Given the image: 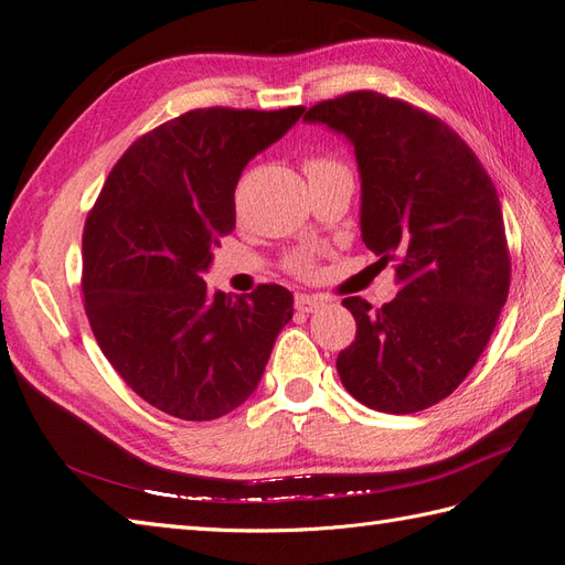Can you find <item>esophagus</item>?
<instances>
[{"instance_id": "34e87169", "label": "esophagus", "mask_w": 565, "mask_h": 565, "mask_svg": "<svg viewBox=\"0 0 565 565\" xmlns=\"http://www.w3.org/2000/svg\"><path fill=\"white\" fill-rule=\"evenodd\" d=\"M324 299L320 295H297L295 297V309L301 313H313L318 309H322Z\"/></svg>"}]
</instances>
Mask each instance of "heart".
Returning <instances> with one entry per match:
<instances>
[{
	"mask_svg": "<svg viewBox=\"0 0 565 565\" xmlns=\"http://www.w3.org/2000/svg\"><path fill=\"white\" fill-rule=\"evenodd\" d=\"M306 174L309 177H316V174H324V172H347V167L341 164L339 160L330 158V156H313L306 160ZM285 266L297 273V276H309V273L316 268V262H313V254L311 252H292L285 259Z\"/></svg>",
	"mask_w": 565,
	"mask_h": 565,
	"instance_id": "1",
	"label": "heart"
}]
</instances>
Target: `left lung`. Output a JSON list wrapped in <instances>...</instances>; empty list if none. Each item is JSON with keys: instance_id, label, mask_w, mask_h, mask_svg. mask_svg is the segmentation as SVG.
Returning <instances> with one entry per match:
<instances>
[{"instance_id": "8db88e82", "label": "left lung", "mask_w": 565, "mask_h": 565, "mask_svg": "<svg viewBox=\"0 0 565 565\" xmlns=\"http://www.w3.org/2000/svg\"><path fill=\"white\" fill-rule=\"evenodd\" d=\"M303 119L353 143L363 243L393 262L401 287L380 309L341 301L358 324L337 358L341 384L380 413H419L467 380L507 301L498 191L461 136L407 100L361 89L320 100Z\"/></svg>"}]
</instances>
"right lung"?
I'll use <instances>...</instances> for the list:
<instances>
[{
    "label": "right lung",
    "mask_w": 565,
    "mask_h": 565,
    "mask_svg": "<svg viewBox=\"0 0 565 565\" xmlns=\"http://www.w3.org/2000/svg\"><path fill=\"white\" fill-rule=\"evenodd\" d=\"M303 110L214 106L169 119L125 150L84 221L92 332L125 384L167 415L207 422L243 405L292 320L282 285L212 295L200 273L235 228L245 164Z\"/></svg>",
    "instance_id": "add662e5"
}]
</instances>
